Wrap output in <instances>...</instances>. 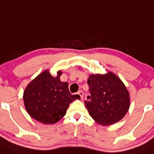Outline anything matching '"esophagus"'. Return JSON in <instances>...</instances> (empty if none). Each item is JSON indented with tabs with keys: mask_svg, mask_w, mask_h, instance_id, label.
Returning <instances> with one entry per match:
<instances>
[{
	"mask_svg": "<svg viewBox=\"0 0 154 154\" xmlns=\"http://www.w3.org/2000/svg\"><path fill=\"white\" fill-rule=\"evenodd\" d=\"M78 94L80 95V97H81V99H83V98H84V93H83L82 91H79L78 92Z\"/></svg>",
	"mask_w": 154,
	"mask_h": 154,
	"instance_id": "obj_1",
	"label": "esophagus"
}]
</instances>
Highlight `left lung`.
I'll return each instance as SVG.
<instances>
[{
  "label": "left lung",
  "instance_id": "8db88e82",
  "mask_svg": "<svg viewBox=\"0 0 154 154\" xmlns=\"http://www.w3.org/2000/svg\"><path fill=\"white\" fill-rule=\"evenodd\" d=\"M89 91L85 101L91 116L97 123L109 125L122 119L130 106L126 87L114 73L90 75L88 79Z\"/></svg>",
  "mask_w": 154,
  "mask_h": 154
}]
</instances>
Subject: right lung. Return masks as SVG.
I'll use <instances>...</instances> for the list:
<instances>
[{"label":"right lung","instance_id":"1","mask_svg":"<svg viewBox=\"0 0 154 154\" xmlns=\"http://www.w3.org/2000/svg\"><path fill=\"white\" fill-rule=\"evenodd\" d=\"M62 72L56 77L48 70L39 74L27 85L23 93L25 107L33 119L44 124H54L66 115L69 103L80 99L72 95L68 83L60 79Z\"/></svg>","mask_w":154,"mask_h":154}]
</instances>
